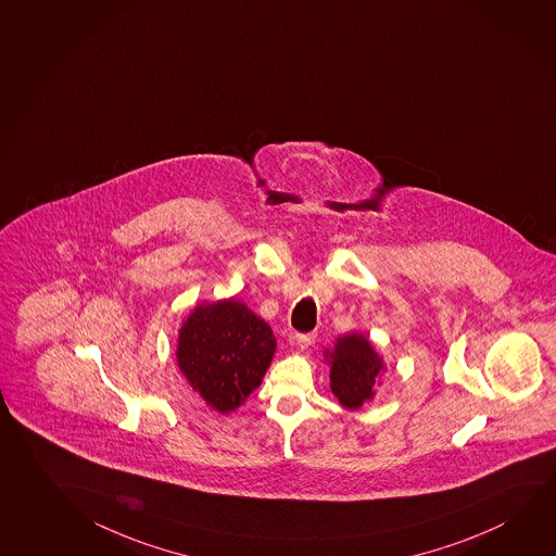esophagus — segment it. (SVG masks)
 <instances>
[{
    "instance_id": "34e87169",
    "label": "esophagus",
    "mask_w": 556,
    "mask_h": 556,
    "mask_svg": "<svg viewBox=\"0 0 556 556\" xmlns=\"http://www.w3.org/2000/svg\"><path fill=\"white\" fill-rule=\"evenodd\" d=\"M296 344H299L300 349L304 351V349H308L309 344L314 342V339H316V334L314 333H296Z\"/></svg>"
}]
</instances>
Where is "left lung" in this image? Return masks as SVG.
Masks as SVG:
<instances>
[{
    "label": "left lung",
    "mask_w": 556,
    "mask_h": 556,
    "mask_svg": "<svg viewBox=\"0 0 556 556\" xmlns=\"http://www.w3.org/2000/svg\"><path fill=\"white\" fill-rule=\"evenodd\" d=\"M325 359L331 366V391L344 408L358 410L374 399L384 364L369 339L359 333L339 337L333 351H325Z\"/></svg>",
    "instance_id": "8db88e82"
}]
</instances>
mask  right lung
<instances>
[{
  "instance_id": "add662e5",
  "label": "right lung",
  "mask_w": 556,
  "mask_h": 556,
  "mask_svg": "<svg viewBox=\"0 0 556 556\" xmlns=\"http://www.w3.org/2000/svg\"><path fill=\"white\" fill-rule=\"evenodd\" d=\"M271 327L235 299L198 304L179 331L177 364L215 412L237 410L274 359Z\"/></svg>"
}]
</instances>
